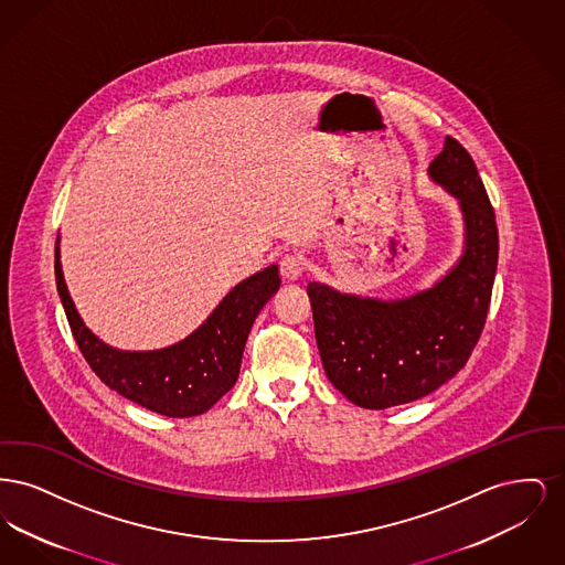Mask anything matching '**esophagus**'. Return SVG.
<instances>
[{
    "label": "esophagus",
    "mask_w": 565,
    "mask_h": 565,
    "mask_svg": "<svg viewBox=\"0 0 565 565\" xmlns=\"http://www.w3.org/2000/svg\"><path fill=\"white\" fill-rule=\"evenodd\" d=\"M279 270H281V277H284V279L296 281V279L302 275V263H300L298 256L286 254V256L279 260Z\"/></svg>",
    "instance_id": "34e87169"
}]
</instances>
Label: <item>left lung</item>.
Segmentation results:
<instances>
[{"mask_svg":"<svg viewBox=\"0 0 565 565\" xmlns=\"http://www.w3.org/2000/svg\"><path fill=\"white\" fill-rule=\"evenodd\" d=\"M428 175L456 196L463 215V252L454 269L396 300L307 286L326 376L362 408L428 396L463 369L483 332L498 267L493 207L472 157L449 135Z\"/></svg>","mask_w":565,"mask_h":565,"instance_id":"left-lung-1","label":"left lung"}]
</instances>
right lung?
I'll use <instances>...</instances> for the list:
<instances>
[{
  "label": "right lung",
  "instance_id": "obj_1",
  "mask_svg": "<svg viewBox=\"0 0 565 565\" xmlns=\"http://www.w3.org/2000/svg\"><path fill=\"white\" fill-rule=\"evenodd\" d=\"M58 256L56 239V290L84 360L109 390L164 417L201 415L235 385L252 323L281 284L277 265H270L237 284L180 343L164 350L122 351L109 348L84 326Z\"/></svg>",
  "mask_w": 565,
  "mask_h": 565
}]
</instances>
